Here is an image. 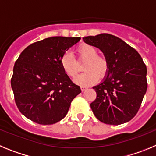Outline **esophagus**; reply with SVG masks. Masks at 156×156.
I'll return each instance as SVG.
<instances>
[{
  "label": "esophagus",
  "instance_id": "34e87169",
  "mask_svg": "<svg viewBox=\"0 0 156 156\" xmlns=\"http://www.w3.org/2000/svg\"><path fill=\"white\" fill-rule=\"evenodd\" d=\"M80 88H81V90H82V91H84V90H86L87 89V87L85 86H81Z\"/></svg>",
  "mask_w": 156,
  "mask_h": 156
}]
</instances>
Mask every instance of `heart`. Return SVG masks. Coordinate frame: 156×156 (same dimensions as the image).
<instances>
[{"label": "heart", "mask_w": 156, "mask_h": 156, "mask_svg": "<svg viewBox=\"0 0 156 156\" xmlns=\"http://www.w3.org/2000/svg\"><path fill=\"white\" fill-rule=\"evenodd\" d=\"M76 53L80 58L85 60L83 66V69L85 71L76 77V83L83 86L91 85L106 73L108 62L104 57L98 55V51L93 46L86 44L79 45L76 48ZM61 66L65 73L72 78L76 76L79 70L77 62L69 52L65 53L62 57Z\"/></svg>", "instance_id": "1"}]
</instances>
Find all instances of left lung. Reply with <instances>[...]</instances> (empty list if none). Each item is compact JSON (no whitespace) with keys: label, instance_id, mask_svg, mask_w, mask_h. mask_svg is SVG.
I'll list each match as a JSON object with an SVG mask.
<instances>
[{"label":"left lung","instance_id":"obj_1","mask_svg":"<svg viewBox=\"0 0 156 156\" xmlns=\"http://www.w3.org/2000/svg\"><path fill=\"white\" fill-rule=\"evenodd\" d=\"M99 48L108 62L103 81L93 87L97 97L90 104L101 122L119 125L133 119L147 90V68L138 52L115 36L101 34L83 38Z\"/></svg>","mask_w":156,"mask_h":156}]
</instances>
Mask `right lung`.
<instances>
[{
  "label": "right lung",
  "mask_w": 156,
  "mask_h": 156,
  "mask_svg": "<svg viewBox=\"0 0 156 156\" xmlns=\"http://www.w3.org/2000/svg\"><path fill=\"white\" fill-rule=\"evenodd\" d=\"M80 37H52L29 45L16 60L11 80L18 108L30 120L54 124L66 115L80 87L65 73L61 59Z\"/></svg>",
  "instance_id": "1"
}]
</instances>
